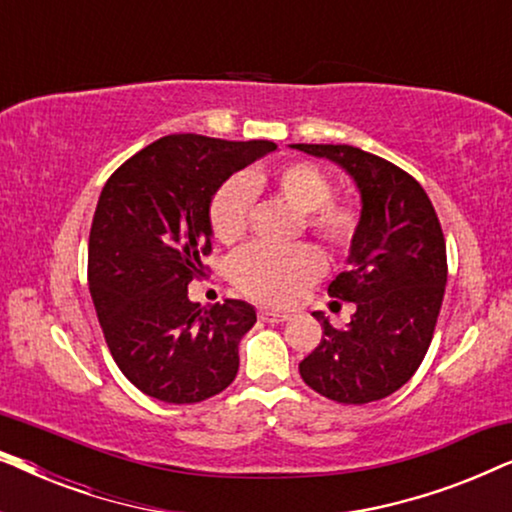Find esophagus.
<instances>
[{"instance_id": "esophagus-1", "label": "esophagus", "mask_w": 512, "mask_h": 512, "mask_svg": "<svg viewBox=\"0 0 512 512\" xmlns=\"http://www.w3.org/2000/svg\"><path fill=\"white\" fill-rule=\"evenodd\" d=\"M258 317H261V321H265V324H282V321L289 319L291 314L277 312V310H261L258 312Z\"/></svg>"}]
</instances>
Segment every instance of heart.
<instances>
[{
    "instance_id": "heart-1",
    "label": "heart",
    "mask_w": 512,
    "mask_h": 512,
    "mask_svg": "<svg viewBox=\"0 0 512 512\" xmlns=\"http://www.w3.org/2000/svg\"><path fill=\"white\" fill-rule=\"evenodd\" d=\"M256 186L272 193L305 216V226L326 247L345 249L359 228V207L354 202H333V184L317 165L286 163L263 174H235L214 193L209 223L216 240L233 244L247 233ZM321 272V261L310 247L291 249L249 247L233 265L235 284L247 296L270 305L289 303Z\"/></svg>"
}]
</instances>
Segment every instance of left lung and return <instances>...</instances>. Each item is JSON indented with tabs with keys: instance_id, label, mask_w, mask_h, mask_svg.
Masks as SVG:
<instances>
[{
	"instance_id": "8db88e82",
	"label": "left lung",
	"mask_w": 512,
	"mask_h": 512,
	"mask_svg": "<svg viewBox=\"0 0 512 512\" xmlns=\"http://www.w3.org/2000/svg\"><path fill=\"white\" fill-rule=\"evenodd\" d=\"M342 167L361 198L349 270L328 296L354 303L347 328L321 312V342L300 361L307 387L331 401L363 405L394 394L415 375L431 345L447 284L445 237L424 188L391 165L347 144H291Z\"/></svg>"
}]
</instances>
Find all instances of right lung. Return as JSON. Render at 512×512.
Wrapping results in <instances>:
<instances>
[{
  "instance_id": "right-lung-1",
  "label": "right lung",
  "mask_w": 512,
  "mask_h": 512,
  "mask_svg": "<svg viewBox=\"0 0 512 512\" xmlns=\"http://www.w3.org/2000/svg\"><path fill=\"white\" fill-rule=\"evenodd\" d=\"M272 151L268 139L167 135L104 184L90 228L88 286L116 366L146 396L200 403L235 380L254 305L202 307L188 298V284L205 277L214 193Z\"/></svg>"
}]
</instances>
